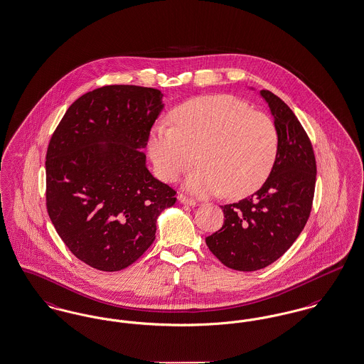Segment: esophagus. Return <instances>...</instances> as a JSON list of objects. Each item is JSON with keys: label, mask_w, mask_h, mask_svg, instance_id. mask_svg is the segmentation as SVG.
I'll use <instances>...</instances> for the list:
<instances>
[{"label": "esophagus", "mask_w": 364, "mask_h": 364, "mask_svg": "<svg viewBox=\"0 0 364 364\" xmlns=\"http://www.w3.org/2000/svg\"><path fill=\"white\" fill-rule=\"evenodd\" d=\"M178 200H180V203H183V205H190V206H195V205H196V202H195L192 198H188V196H186V195H183V193L178 195Z\"/></svg>", "instance_id": "obj_1"}]
</instances>
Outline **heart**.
Instances as JSON below:
<instances>
[{
    "instance_id": "1",
    "label": "heart",
    "mask_w": 364,
    "mask_h": 364,
    "mask_svg": "<svg viewBox=\"0 0 364 364\" xmlns=\"http://www.w3.org/2000/svg\"><path fill=\"white\" fill-rule=\"evenodd\" d=\"M171 122L172 127L159 122L153 128L149 153L166 183L186 173L196 156L200 166L184 183L196 196H248L266 183L276 165V124L230 95L191 98L174 107Z\"/></svg>"
}]
</instances>
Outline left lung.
I'll return each instance as SVG.
<instances>
[{"label": "left lung", "mask_w": 364, "mask_h": 364, "mask_svg": "<svg viewBox=\"0 0 364 364\" xmlns=\"http://www.w3.org/2000/svg\"><path fill=\"white\" fill-rule=\"evenodd\" d=\"M260 95L279 135L276 165L255 193L221 206L224 225L206 237L208 250L239 272L263 269L289 250L307 224L315 191L316 162L307 132L277 95L269 90Z\"/></svg>", "instance_id": "left-lung-1"}]
</instances>
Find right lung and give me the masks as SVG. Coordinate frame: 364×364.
I'll return each mask as SVG.
<instances>
[{"label": "right lung", "instance_id": "obj_1", "mask_svg": "<svg viewBox=\"0 0 364 364\" xmlns=\"http://www.w3.org/2000/svg\"><path fill=\"white\" fill-rule=\"evenodd\" d=\"M151 87L113 85L70 105L46 153V208L61 240L88 266L119 272L156 240L176 191L146 168L164 105Z\"/></svg>", "mask_w": 364, "mask_h": 364}]
</instances>
